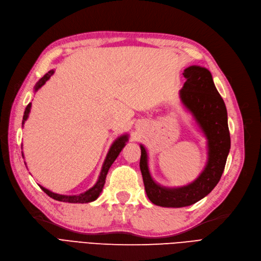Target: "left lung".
<instances>
[{
  "label": "left lung",
  "instance_id": "obj_1",
  "mask_svg": "<svg viewBox=\"0 0 261 261\" xmlns=\"http://www.w3.org/2000/svg\"><path fill=\"white\" fill-rule=\"evenodd\" d=\"M183 75L187 81L179 91L180 100L206 138L207 161L199 177L189 185L164 187L151 177L147 150L140 144L139 167L146 194L153 204L163 207H185L205 198L220 181L230 149L227 111L212 74L204 67L190 66Z\"/></svg>",
  "mask_w": 261,
  "mask_h": 261
}]
</instances>
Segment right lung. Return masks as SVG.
<instances>
[{
	"instance_id": "add662e5",
	"label": "right lung",
	"mask_w": 261,
	"mask_h": 261,
	"mask_svg": "<svg viewBox=\"0 0 261 261\" xmlns=\"http://www.w3.org/2000/svg\"><path fill=\"white\" fill-rule=\"evenodd\" d=\"M55 73V70H50V71H48L43 78L39 79V81L36 83V86H35V90L34 92H37V91L44 86V84L50 79V76ZM31 108H32V103H30L26 107L25 112H24V116H23V122L22 125L24 126L26 119L28 118V115H30V112H31ZM128 142V135L127 134H124V135H121L119 137H117L113 144L111 145L109 152L107 154V157L104 159V163L102 165V169H101V172L100 175H98L97 181L95 182V185L90 188L89 190H87L86 192L80 193V194H76V195H63V194H58V193H55L50 190H48L46 188H44L43 186H39L40 189L43 190V191L53 198L54 200H57L60 202H68V203H89V202H93L95 201L98 195L101 194L103 187H104V183H105V179H107V174L109 172V169L112 166V164L114 163L115 159L117 158V156L119 154V152L122 151L123 148L125 147L126 143ZM22 156L24 157V153L22 152Z\"/></svg>"
}]
</instances>
